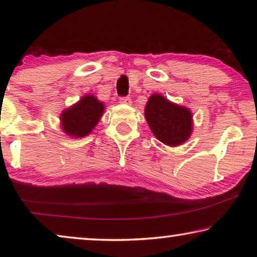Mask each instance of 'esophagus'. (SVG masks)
I'll return each mask as SVG.
<instances>
[{
  "instance_id": "34e87169",
  "label": "esophagus",
  "mask_w": 257,
  "mask_h": 257,
  "mask_svg": "<svg viewBox=\"0 0 257 257\" xmlns=\"http://www.w3.org/2000/svg\"><path fill=\"white\" fill-rule=\"evenodd\" d=\"M120 103L121 104H125V105H132V98L130 97H122L120 98Z\"/></svg>"
}]
</instances>
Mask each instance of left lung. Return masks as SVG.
Returning a JSON list of instances; mask_svg holds the SVG:
<instances>
[{"label": "left lung", "mask_w": 257, "mask_h": 257, "mask_svg": "<svg viewBox=\"0 0 257 257\" xmlns=\"http://www.w3.org/2000/svg\"><path fill=\"white\" fill-rule=\"evenodd\" d=\"M145 118L155 138L170 147L184 144L193 133V113L189 108L169 101L161 94L150 96Z\"/></svg>", "instance_id": "1"}]
</instances>
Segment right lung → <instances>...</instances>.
Returning <instances> with one entry per match:
<instances>
[{
  "mask_svg": "<svg viewBox=\"0 0 257 257\" xmlns=\"http://www.w3.org/2000/svg\"><path fill=\"white\" fill-rule=\"evenodd\" d=\"M105 105L94 96L86 94L60 115V125L63 133L71 138L88 136L101 120Z\"/></svg>",
  "mask_w": 257,
  "mask_h": 257,
  "instance_id": "obj_1",
  "label": "right lung"
}]
</instances>
